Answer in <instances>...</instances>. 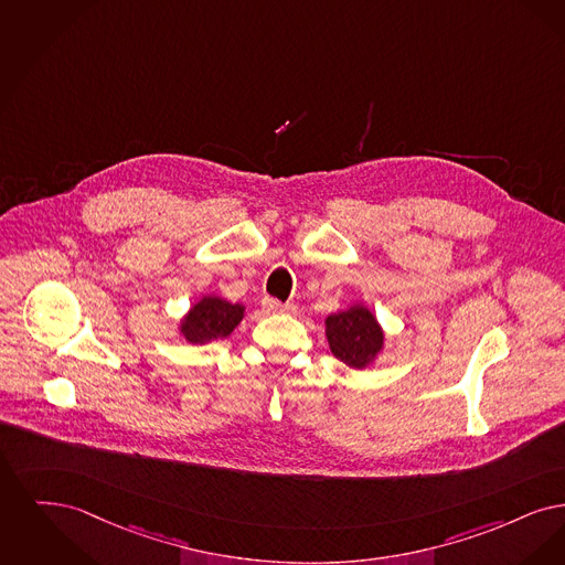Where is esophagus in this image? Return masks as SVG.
Returning <instances> with one entry per match:
<instances>
[{
  "instance_id": "esophagus-1",
  "label": "esophagus",
  "mask_w": 565,
  "mask_h": 565,
  "mask_svg": "<svg viewBox=\"0 0 565 565\" xmlns=\"http://www.w3.org/2000/svg\"><path fill=\"white\" fill-rule=\"evenodd\" d=\"M264 308H266L268 312H295L294 303H282V301L271 299V297L264 299Z\"/></svg>"
}]
</instances>
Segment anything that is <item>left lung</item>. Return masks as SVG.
I'll return each mask as SVG.
<instances>
[{
	"instance_id": "left-lung-1",
	"label": "left lung",
	"mask_w": 565,
	"mask_h": 565,
	"mask_svg": "<svg viewBox=\"0 0 565 565\" xmlns=\"http://www.w3.org/2000/svg\"><path fill=\"white\" fill-rule=\"evenodd\" d=\"M327 340L348 367L363 369L382 350L384 333L367 308L354 306L327 319Z\"/></svg>"
}]
</instances>
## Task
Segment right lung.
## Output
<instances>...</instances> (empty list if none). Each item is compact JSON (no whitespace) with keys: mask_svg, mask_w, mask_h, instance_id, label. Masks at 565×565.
Returning <instances> with one entry per match:
<instances>
[{"mask_svg":"<svg viewBox=\"0 0 565 565\" xmlns=\"http://www.w3.org/2000/svg\"><path fill=\"white\" fill-rule=\"evenodd\" d=\"M243 317L245 308L241 303H230L220 297H204L190 310L181 331L188 342L206 344L217 338H227Z\"/></svg>","mask_w":565,"mask_h":565,"instance_id":"add662e5","label":"right lung"}]
</instances>
